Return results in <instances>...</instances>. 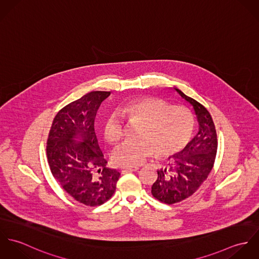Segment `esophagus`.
<instances>
[{
    "label": "esophagus",
    "instance_id": "34e87169",
    "mask_svg": "<svg viewBox=\"0 0 259 259\" xmlns=\"http://www.w3.org/2000/svg\"><path fill=\"white\" fill-rule=\"evenodd\" d=\"M139 169V167H121L120 168V171L121 174H128V172H132V171H137Z\"/></svg>",
    "mask_w": 259,
    "mask_h": 259
}]
</instances>
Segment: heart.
Returning <instances> with one entry per match:
<instances>
[{"instance_id": "b5f03b06", "label": "heart", "mask_w": 259, "mask_h": 259, "mask_svg": "<svg viewBox=\"0 0 259 259\" xmlns=\"http://www.w3.org/2000/svg\"><path fill=\"white\" fill-rule=\"evenodd\" d=\"M123 117L143 126L141 141L126 142L114 149L111 160L121 167H137L154 153L160 157L178 153L188 143L194 125L192 113L184 107H171L155 98L134 99L106 115L103 133L110 144L122 139Z\"/></svg>"}]
</instances>
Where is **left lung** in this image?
<instances>
[{
    "instance_id": "1",
    "label": "left lung",
    "mask_w": 259,
    "mask_h": 259,
    "mask_svg": "<svg viewBox=\"0 0 259 259\" xmlns=\"http://www.w3.org/2000/svg\"><path fill=\"white\" fill-rule=\"evenodd\" d=\"M175 91L192 107L198 121V133L180 153L168 158L164 169L157 170L151 193L166 204L180 202L198 189L213 167L218 150L217 131L210 113L179 89Z\"/></svg>"
}]
</instances>
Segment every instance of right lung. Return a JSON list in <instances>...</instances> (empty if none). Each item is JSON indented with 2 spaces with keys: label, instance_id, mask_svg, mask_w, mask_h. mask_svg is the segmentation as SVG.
Instances as JSON below:
<instances>
[{
  "label": "right lung",
  "instance_id": "add662e5",
  "mask_svg": "<svg viewBox=\"0 0 259 259\" xmlns=\"http://www.w3.org/2000/svg\"><path fill=\"white\" fill-rule=\"evenodd\" d=\"M110 95L111 92H91L67 105L55 116L47 142L54 178L76 201L88 206L108 201L120 176L106 166L108 161L95 133L97 111Z\"/></svg>",
  "mask_w": 259,
  "mask_h": 259
}]
</instances>
